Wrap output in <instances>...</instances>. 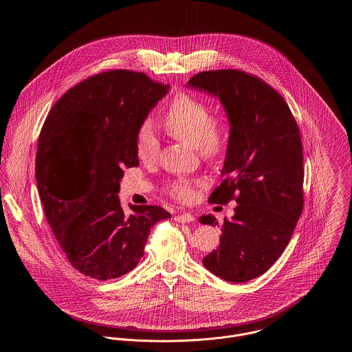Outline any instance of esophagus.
Masks as SVG:
<instances>
[{
	"label": "esophagus",
	"mask_w": 352,
	"mask_h": 352,
	"mask_svg": "<svg viewBox=\"0 0 352 352\" xmlns=\"http://www.w3.org/2000/svg\"><path fill=\"white\" fill-rule=\"evenodd\" d=\"M174 220H175V221H178V223H190V221H192V220H194V217H192L191 214H188V212H184V214H178V215H175Z\"/></svg>",
	"instance_id": "1"
}]
</instances>
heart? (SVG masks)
Instances as JSON below:
<instances>
[{
	"label": "heart",
	"instance_id": "heart-1",
	"mask_svg": "<svg viewBox=\"0 0 352 352\" xmlns=\"http://www.w3.org/2000/svg\"><path fill=\"white\" fill-rule=\"evenodd\" d=\"M164 125L168 133L197 148L201 158L212 161L224 149V126L211 120L210 107L191 95L178 94L170 102L164 116ZM160 141L151 122H145L135 137V153L140 161L151 164L157 160ZM168 194L178 201H188L194 195L192 184L179 179L168 186Z\"/></svg>",
	"mask_w": 352,
	"mask_h": 352
}]
</instances>
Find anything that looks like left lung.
Returning <instances> with one entry per match:
<instances>
[{
  "mask_svg": "<svg viewBox=\"0 0 352 352\" xmlns=\"http://www.w3.org/2000/svg\"><path fill=\"white\" fill-rule=\"evenodd\" d=\"M187 87L219 99L230 122L224 179L208 201L226 204L237 194L234 215L221 226L218 250L201 263L226 281L247 283L283 254L301 217L300 129L283 96L244 71H204ZM199 221L219 226L212 215H201Z\"/></svg>",
  "mask_w": 352,
  "mask_h": 352,
  "instance_id": "8db88e82",
  "label": "left lung"
}]
</instances>
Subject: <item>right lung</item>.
<instances>
[{
    "label": "right lung",
    "mask_w": 352,
    "mask_h": 352,
    "mask_svg": "<svg viewBox=\"0 0 352 352\" xmlns=\"http://www.w3.org/2000/svg\"><path fill=\"white\" fill-rule=\"evenodd\" d=\"M170 89L142 72L105 71L55 102L38 140L35 178L45 215L71 265L112 280L137 267L151 228L171 218L160 206L118 199L124 168L138 166L135 137Z\"/></svg>",
    "instance_id": "1"
}]
</instances>
